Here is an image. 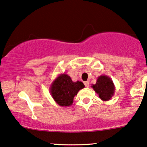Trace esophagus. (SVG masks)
Segmentation results:
<instances>
[{
    "instance_id": "esophagus-1",
    "label": "esophagus",
    "mask_w": 147,
    "mask_h": 147,
    "mask_svg": "<svg viewBox=\"0 0 147 147\" xmlns=\"http://www.w3.org/2000/svg\"><path fill=\"white\" fill-rule=\"evenodd\" d=\"M84 84L86 87H88V86H89V82H88V81H86V82H84Z\"/></svg>"
}]
</instances>
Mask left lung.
I'll return each mask as SVG.
<instances>
[{
	"label": "left lung",
	"mask_w": 147,
	"mask_h": 147,
	"mask_svg": "<svg viewBox=\"0 0 147 147\" xmlns=\"http://www.w3.org/2000/svg\"><path fill=\"white\" fill-rule=\"evenodd\" d=\"M91 87L102 101H109L115 95V84L112 79L108 76L101 75L99 76L95 84H92Z\"/></svg>",
	"instance_id": "left-lung-1"
}]
</instances>
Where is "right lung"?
Returning a JSON list of instances; mask_svg holds the SVG:
<instances>
[{
	"instance_id": "obj_1",
	"label": "right lung",
	"mask_w": 147,
	"mask_h": 147,
	"mask_svg": "<svg viewBox=\"0 0 147 147\" xmlns=\"http://www.w3.org/2000/svg\"><path fill=\"white\" fill-rule=\"evenodd\" d=\"M84 88L82 82H73L69 76L61 74L54 80L50 85V90L52 98L60 106H71L74 98L80 90Z\"/></svg>"
}]
</instances>
